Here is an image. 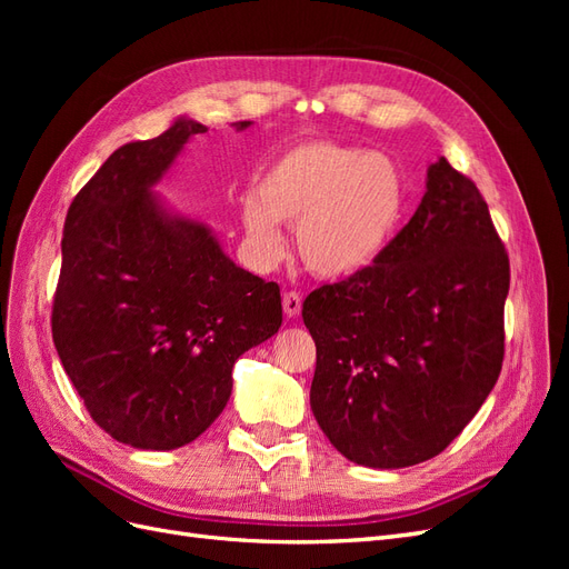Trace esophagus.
I'll list each match as a JSON object with an SVG mask.
<instances>
[{"label":"esophagus","instance_id":"1","mask_svg":"<svg viewBox=\"0 0 569 569\" xmlns=\"http://www.w3.org/2000/svg\"><path fill=\"white\" fill-rule=\"evenodd\" d=\"M282 306H284V313L289 316V318H297L299 313H301V295L299 291H284V297H282Z\"/></svg>","mask_w":569,"mask_h":569}]
</instances>
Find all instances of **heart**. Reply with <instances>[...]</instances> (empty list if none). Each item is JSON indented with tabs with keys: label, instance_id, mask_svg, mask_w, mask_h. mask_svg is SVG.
Here are the masks:
<instances>
[{
	"label": "heart",
	"instance_id": "obj_1",
	"mask_svg": "<svg viewBox=\"0 0 569 569\" xmlns=\"http://www.w3.org/2000/svg\"><path fill=\"white\" fill-rule=\"evenodd\" d=\"M408 178L387 153L303 142L287 149L244 199V228L263 261L284 253L280 220L297 226L303 266L327 280L351 278L380 258L408 209Z\"/></svg>",
	"mask_w": 569,
	"mask_h": 569
}]
</instances>
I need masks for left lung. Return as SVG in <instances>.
Returning <instances> with one entry per match:
<instances>
[{"label":"left lung","mask_w":569,"mask_h":569,"mask_svg":"<svg viewBox=\"0 0 569 569\" xmlns=\"http://www.w3.org/2000/svg\"><path fill=\"white\" fill-rule=\"evenodd\" d=\"M508 287L487 201L441 157L387 251L303 301L311 408L335 449L382 470L439 456L501 375Z\"/></svg>","instance_id":"left-lung-1"}]
</instances>
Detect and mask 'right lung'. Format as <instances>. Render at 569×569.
I'll return each mask as SVG.
<instances>
[{
  "label": "right lung",
  "instance_id": "1",
  "mask_svg": "<svg viewBox=\"0 0 569 569\" xmlns=\"http://www.w3.org/2000/svg\"><path fill=\"white\" fill-rule=\"evenodd\" d=\"M199 132L178 118L116 149L63 226L54 347L92 420L144 451L206 432L230 399L234 360L282 325L278 282L234 266L209 228L151 192Z\"/></svg>",
  "mask_w": 569,
  "mask_h": 569
}]
</instances>
